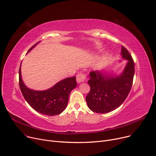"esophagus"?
I'll return each mask as SVG.
<instances>
[{"label": "esophagus", "instance_id": "esophagus-1", "mask_svg": "<svg viewBox=\"0 0 156 156\" xmlns=\"http://www.w3.org/2000/svg\"><path fill=\"white\" fill-rule=\"evenodd\" d=\"M76 79H77V82L78 83L84 82L86 79V75L83 73H79L77 76H76Z\"/></svg>", "mask_w": 156, "mask_h": 156}]
</instances>
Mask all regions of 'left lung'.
<instances>
[{
  "mask_svg": "<svg viewBox=\"0 0 156 156\" xmlns=\"http://www.w3.org/2000/svg\"><path fill=\"white\" fill-rule=\"evenodd\" d=\"M122 58L128 62L120 76H107L92 71L87 81L91 89L86 98L87 106L96 113H107L120 107L131 90L135 73V63L129 51L122 46Z\"/></svg>",
  "mask_w": 156,
  "mask_h": 156,
  "instance_id": "8db88e82",
  "label": "left lung"
}]
</instances>
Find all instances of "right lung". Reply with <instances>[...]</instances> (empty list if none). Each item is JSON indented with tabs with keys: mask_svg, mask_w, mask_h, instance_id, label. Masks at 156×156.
Segmentation results:
<instances>
[{
	"mask_svg": "<svg viewBox=\"0 0 156 156\" xmlns=\"http://www.w3.org/2000/svg\"><path fill=\"white\" fill-rule=\"evenodd\" d=\"M39 42L36 43L29 52ZM19 85L24 98L37 112L49 116L59 115L66 108L69 94L77 86L76 77H68L45 91H35L28 88L21 79V66L19 70Z\"/></svg>",
	"mask_w": 156,
	"mask_h": 156,
	"instance_id": "1",
	"label": "right lung"
}]
</instances>
